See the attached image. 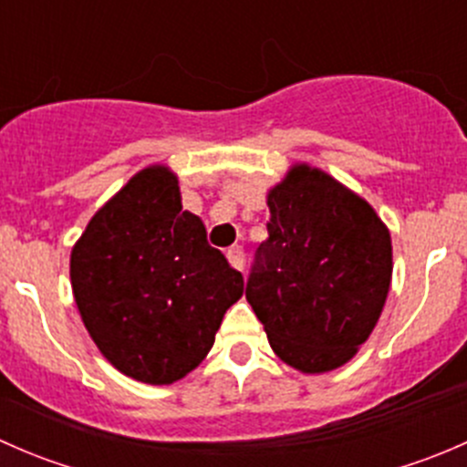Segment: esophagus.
Masks as SVG:
<instances>
[{"label": "esophagus", "mask_w": 467, "mask_h": 467, "mask_svg": "<svg viewBox=\"0 0 467 467\" xmlns=\"http://www.w3.org/2000/svg\"><path fill=\"white\" fill-rule=\"evenodd\" d=\"M225 257H228L230 266L237 268V271H244V251H242V248H239V246L228 248V251H225Z\"/></svg>", "instance_id": "obj_1"}]
</instances>
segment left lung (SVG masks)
<instances>
[{
  "mask_svg": "<svg viewBox=\"0 0 467 467\" xmlns=\"http://www.w3.org/2000/svg\"><path fill=\"white\" fill-rule=\"evenodd\" d=\"M268 237L246 285L273 352L317 375L368 341L393 277L390 233L357 192L323 169L291 164L266 194Z\"/></svg>",
  "mask_w": 467,
  "mask_h": 467,
  "instance_id": "8db88e82",
  "label": "left lung"
}]
</instances>
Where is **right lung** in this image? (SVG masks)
Segmentation results:
<instances>
[{"label":"right lung","mask_w":467,"mask_h":467,"mask_svg":"<svg viewBox=\"0 0 467 467\" xmlns=\"http://www.w3.org/2000/svg\"><path fill=\"white\" fill-rule=\"evenodd\" d=\"M74 300L99 352L119 373L162 386L205 359L242 273L182 210L178 176L149 164L94 212L69 255Z\"/></svg>","instance_id":"1"}]
</instances>
